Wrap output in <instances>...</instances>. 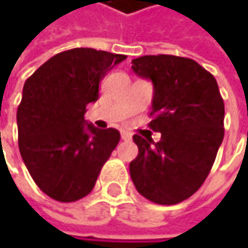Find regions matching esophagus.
I'll return each instance as SVG.
<instances>
[{
    "label": "esophagus",
    "mask_w": 248,
    "mask_h": 248,
    "mask_svg": "<svg viewBox=\"0 0 248 248\" xmlns=\"http://www.w3.org/2000/svg\"><path fill=\"white\" fill-rule=\"evenodd\" d=\"M121 136H122L124 140H130V139H132V133H130V132H126V130H122V132H121Z\"/></svg>",
    "instance_id": "34e87169"
}]
</instances>
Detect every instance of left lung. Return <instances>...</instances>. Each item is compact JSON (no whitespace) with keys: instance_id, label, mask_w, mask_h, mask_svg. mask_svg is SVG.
Wrapping results in <instances>:
<instances>
[{"instance_id":"8db88e82","label":"left lung","mask_w":248,"mask_h":248,"mask_svg":"<svg viewBox=\"0 0 248 248\" xmlns=\"http://www.w3.org/2000/svg\"><path fill=\"white\" fill-rule=\"evenodd\" d=\"M132 70L154 83L152 121L161 140L133 135L139 154L130 178L146 200L173 205L204 184L224 138V100L217 80L197 62L170 54L142 56Z\"/></svg>"}]
</instances>
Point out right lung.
Masks as SVG:
<instances>
[{"mask_svg": "<svg viewBox=\"0 0 248 248\" xmlns=\"http://www.w3.org/2000/svg\"><path fill=\"white\" fill-rule=\"evenodd\" d=\"M126 56L94 48L62 51L24 83L17 109L18 148L37 186L50 198L73 202L93 189L118 146L119 130L86 124V106L99 83Z\"/></svg>", "mask_w": 248, "mask_h": 248, "instance_id": "obj_1", "label": "right lung"}]
</instances>
